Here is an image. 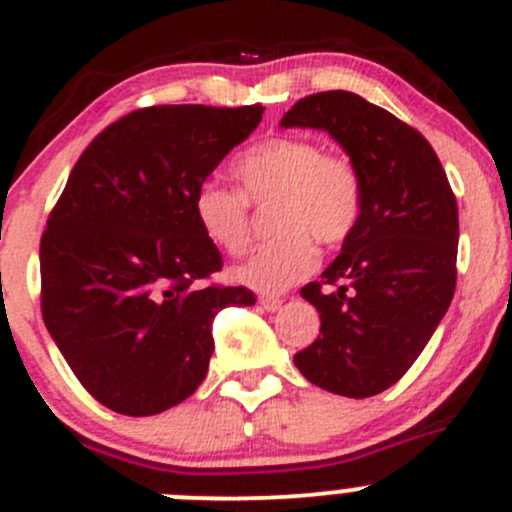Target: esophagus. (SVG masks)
I'll list each match as a JSON object with an SVG mask.
<instances>
[{
  "instance_id": "34e87169",
  "label": "esophagus",
  "mask_w": 512,
  "mask_h": 512,
  "mask_svg": "<svg viewBox=\"0 0 512 512\" xmlns=\"http://www.w3.org/2000/svg\"><path fill=\"white\" fill-rule=\"evenodd\" d=\"M260 304L265 306L267 311H277V309H282V299H277V297H260Z\"/></svg>"
}]
</instances>
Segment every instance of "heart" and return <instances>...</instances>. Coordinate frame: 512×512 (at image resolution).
I'll list each match as a JSON object with an SVG mask.
<instances>
[{"instance_id": "b5f03b06", "label": "heart", "mask_w": 512, "mask_h": 512, "mask_svg": "<svg viewBox=\"0 0 512 512\" xmlns=\"http://www.w3.org/2000/svg\"><path fill=\"white\" fill-rule=\"evenodd\" d=\"M240 191L203 181L193 193V218L220 250L238 255L250 240V206H270L282 233L230 270V279L260 294H279L319 265L314 240L333 247L355 233L363 215V179L348 157L324 152L306 137L262 139L233 164Z\"/></svg>"}]
</instances>
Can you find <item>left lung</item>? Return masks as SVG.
Returning a JSON list of instances; mask_svg holds the SVG:
<instances>
[{"instance_id":"1","label":"left lung","mask_w":512,"mask_h":512,"mask_svg":"<svg viewBox=\"0 0 512 512\" xmlns=\"http://www.w3.org/2000/svg\"><path fill=\"white\" fill-rule=\"evenodd\" d=\"M279 125L328 132L363 179L358 228L321 274L338 287L301 289L321 333L294 365L336 395H378L410 370L454 297L456 198L432 144L360 95H309Z\"/></svg>"}]
</instances>
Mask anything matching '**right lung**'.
<instances>
[{
	"instance_id": "right-lung-1",
	"label": "right lung",
	"mask_w": 512,
	"mask_h": 512,
	"mask_svg": "<svg viewBox=\"0 0 512 512\" xmlns=\"http://www.w3.org/2000/svg\"><path fill=\"white\" fill-rule=\"evenodd\" d=\"M262 105H159L102 129L75 161L41 238V311L85 390L149 417L208 373L213 319L245 287H201L223 267L193 193L260 125Z\"/></svg>"
}]
</instances>
